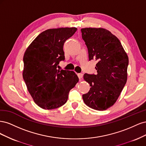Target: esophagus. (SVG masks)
I'll return each mask as SVG.
<instances>
[{
    "label": "esophagus",
    "instance_id": "esophagus-1",
    "mask_svg": "<svg viewBox=\"0 0 146 146\" xmlns=\"http://www.w3.org/2000/svg\"><path fill=\"white\" fill-rule=\"evenodd\" d=\"M77 76H78L79 79H81V78H82V77H83V74L80 73V74H78Z\"/></svg>",
    "mask_w": 146,
    "mask_h": 146
}]
</instances>
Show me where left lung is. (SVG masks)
<instances>
[{
  "mask_svg": "<svg viewBox=\"0 0 146 146\" xmlns=\"http://www.w3.org/2000/svg\"><path fill=\"white\" fill-rule=\"evenodd\" d=\"M81 32L90 61H98V74H84L91 88L82 98L89 107L103 111L115 104L125 85L129 57L119 39L109 30L90 27Z\"/></svg>",
  "mask_w": 146,
  "mask_h": 146,
  "instance_id": "8db88e82",
  "label": "left lung"
}]
</instances>
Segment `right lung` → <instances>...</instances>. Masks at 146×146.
Returning <instances> with one entry per match:
<instances>
[{"instance_id":"1","label":"right lung","mask_w":146,"mask_h":146,"mask_svg":"<svg viewBox=\"0 0 146 146\" xmlns=\"http://www.w3.org/2000/svg\"><path fill=\"white\" fill-rule=\"evenodd\" d=\"M77 30L76 27L46 30L24 53L23 78L35 104L42 109L52 110L63 105L69 92L78 82L72 70L56 69L60 61L65 59L64 42Z\"/></svg>"}]
</instances>
